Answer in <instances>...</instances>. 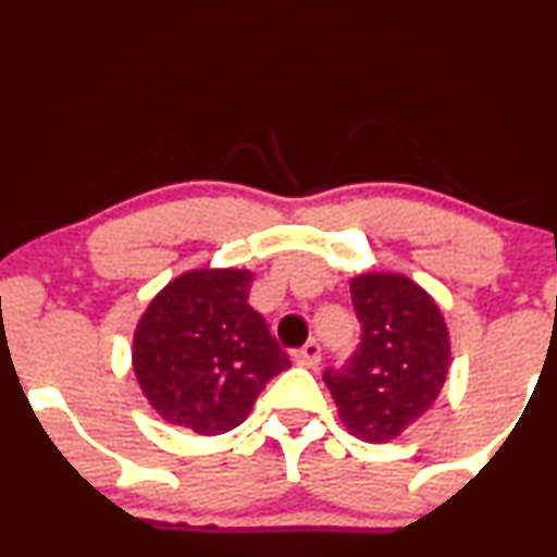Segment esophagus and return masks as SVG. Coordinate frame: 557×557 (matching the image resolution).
I'll return each mask as SVG.
<instances>
[{"label":"esophagus","instance_id":"34e87169","mask_svg":"<svg viewBox=\"0 0 557 557\" xmlns=\"http://www.w3.org/2000/svg\"><path fill=\"white\" fill-rule=\"evenodd\" d=\"M293 360L304 368H317L321 363V347L319 343H306L300 350L293 352Z\"/></svg>","mask_w":557,"mask_h":557}]
</instances>
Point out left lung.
<instances>
[{
  "instance_id": "obj_1",
  "label": "left lung",
  "mask_w": 557,
  "mask_h": 557,
  "mask_svg": "<svg viewBox=\"0 0 557 557\" xmlns=\"http://www.w3.org/2000/svg\"><path fill=\"white\" fill-rule=\"evenodd\" d=\"M350 293L363 337L343 368L324 373V384L355 438L386 444L435 405L451 339L438 304L407 274L360 272Z\"/></svg>"
}]
</instances>
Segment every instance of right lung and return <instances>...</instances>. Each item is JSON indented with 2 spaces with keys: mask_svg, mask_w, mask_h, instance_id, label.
<instances>
[{
  "mask_svg": "<svg viewBox=\"0 0 557 557\" xmlns=\"http://www.w3.org/2000/svg\"><path fill=\"white\" fill-rule=\"evenodd\" d=\"M251 270H189L145 308L132 339L137 384L165 423L199 435L249 418L290 360L249 306Z\"/></svg>",
  "mask_w": 557,
  "mask_h": 557,
  "instance_id": "right-lung-1",
  "label": "right lung"
}]
</instances>
